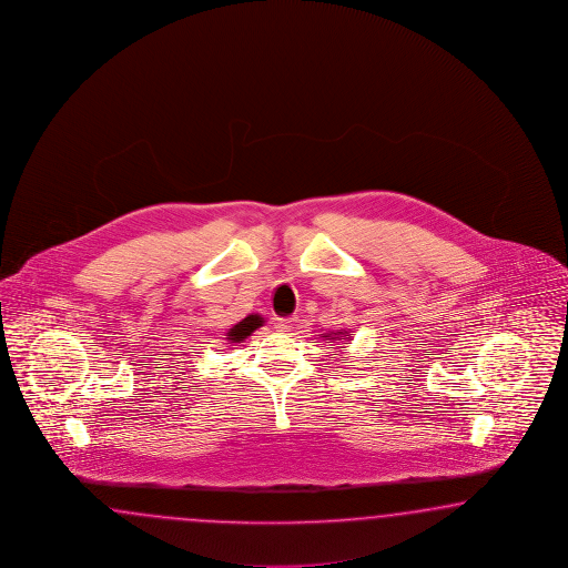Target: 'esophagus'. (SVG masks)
Wrapping results in <instances>:
<instances>
[{
    "label": "esophagus",
    "mask_w": 568,
    "mask_h": 568,
    "mask_svg": "<svg viewBox=\"0 0 568 568\" xmlns=\"http://www.w3.org/2000/svg\"><path fill=\"white\" fill-rule=\"evenodd\" d=\"M294 325H296V317H282V320L276 321V329L277 332H282V334L292 332Z\"/></svg>",
    "instance_id": "1"
}]
</instances>
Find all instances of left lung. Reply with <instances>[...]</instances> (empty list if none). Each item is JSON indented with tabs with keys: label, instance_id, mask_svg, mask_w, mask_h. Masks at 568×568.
Masks as SVG:
<instances>
[{
	"label": "left lung",
	"instance_id": "8db88e82",
	"mask_svg": "<svg viewBox=\"0 0 568 568\" xmlns=\"http://www.w3.org/2000/svg\"><path fill=\"white\" fill-rule=\"evenodd\" d=\"M346 334H348V332H337L335 335H337V339H348ZM323 337H325V339H335V337H332V334L323 335Z\"/></svg>",
	"mask_w": 568,
	"mask_h": 568
}]
</instances>
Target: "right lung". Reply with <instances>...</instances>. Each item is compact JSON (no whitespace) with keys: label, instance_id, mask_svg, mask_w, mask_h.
I'll return each mask as SVG.
<instances>
[{"label":"right lung","instance_id":"right-lung-1","mask_svg":"<svg viewBox=\"0 0 568 568\" xmlns=\"http://www.w3.org/2000/svg\"><path fill=\"white\" fill-rule=\"evenodd\" d=\"M263 317L262 315H257V313H253V315H247L245 320L239 321L236 325H233L231 329H229V342H243L247 335L253 334L257 327H262Z\"/></svg>","mask_w":568,"mask_h":568}]
</instances>
